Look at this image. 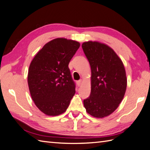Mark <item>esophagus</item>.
<instances>
[{
  "label": "esophagus",
  "instance_id": "obj_1",
  "mask_svg": "<svg viewBox=\"0 0 150 150\" xmlns=\"http://www.w3.org/2000/svg\"><path fill=\"white\" fill-rule=\"evenodd\" d=\"M82 83H83V81L81 79H80V80H79V81H77V85H78V86H81L82 85Z\"/></svg>",
  "mask_w": 150,
  "mask_h": 150
}]
</instances>
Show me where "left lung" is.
Returning <instances> with one entry per match:
<instances>
[{
	"instance_id": "left-lung-1",
	"label": "left lung",
	"mask_w": 150,
	"mask_h": 150,
	"mask_svg": "<svg viewBox=\"0 0 150 150\" xmlns=\"http://www.w3.org/2000/svg\"><path fill=\"white\" fill-rule=\"evenodd\" d=\"M82 48L92 72L91 93L83 100L84 106L93 117L104 118L117 109L125 96V69L115 51L104 43L87 41Z\"/></svg>"
}]
</instances>
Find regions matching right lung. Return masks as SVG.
Masks as SVG:
<instances>
[{
    "label": "right lung",
    "instance_id": "right-lung-1",
    "mask_svg": "<svg viewBox=\"0 0 150 150\" xmlns=\"http://www.w3.org/2000/svg\"><path fill=\"white\" fill-rule=\"evenodd\" d=\"M80 46L79 42L57 38L35 54L28 72L30 96L40 111L48 116L62 114L74 96L75 83L68 65Z\"/></svg>",
    "mask_w": 150,
    "mask_h": 150
}]
</instances>
